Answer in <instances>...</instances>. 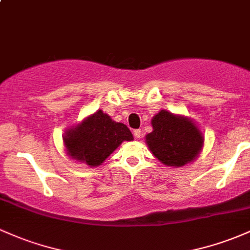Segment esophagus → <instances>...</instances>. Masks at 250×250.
Returning a JSON list of instances; mask_svg holds the SVG:
<instances>
[{
    "label": "esophagus",
    "mask_w": 250,
    "mask_h": 250,
    "mask_svg": "<svg viewBox=\"0 0 250 250\" xmlns=\"http://www.w3.org/2000/svg\"><path fill=\"white\" fill-rule=\"evenodd\" d=\"M141 135H142L141 130H133V136H135L136 138H141Z\"/></svg>",
    "instance_id": "1"
}]
</instances>
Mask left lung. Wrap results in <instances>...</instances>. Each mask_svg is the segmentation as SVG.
Instances as JSON below:
<instances>
[{
    "mask_svg": "<svg viewBox=\"0 0 250 250\" xmlns=\"http://www.w3.org/2000/svg\"><path fill=\"white\" fill-rule=\"evenodd\" d=\"M151 124L154 131L146 136V141L161 162L170 167H182L198 156L204 139L189 119L161 111Z\"/></svg>",
    "mask_w": 250,
    "mask_h": 250,
    "instance_id": "8db88e82",
    "label": "left lung"
}]
</instances>
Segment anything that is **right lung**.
Listing matches in <instances>:
<instances>
[{"instance_id":"add662e5","label":"right lung","mask_w":250,"mask_h":250,"mask_svg":"<svg viewBox=\"0 0 250 250\" xmlns=\"http://www.w3.org/2000/svg\"><path fill=\"white\" fill-rule=\"evenodd\" d=\"M128 127L99 111L81 125L68 131L64 144L72 158L90 167L101 165L124 141H132Z\"/></svg>"}]
</instances>
